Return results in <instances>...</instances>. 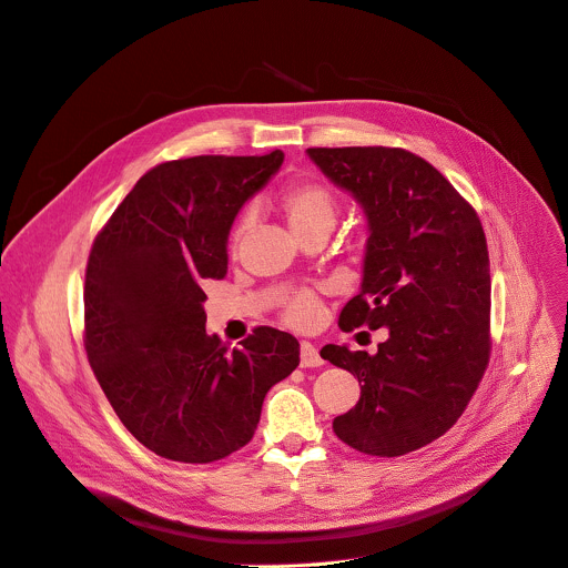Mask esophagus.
I'll return each instance as SVG.
<instances>
[{
    "instance_id": "obj_1",
    "label": "esophagus",
    "mask_w": 568,
    "mask_h": 568,
    "mask_svg": "<svg viewBox=\"0 0 568 568\" xmlns=\"http://www.w3.org/2000/svg\"><path fill=\"white\" fill-rule=\"evenodd\" d=\"M300 365L302 367H318V365H323V358H321V352H318L316 345H311L308 341L300 343Z\"/></svg>"
}]
</instances>
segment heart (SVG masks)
Wrapping results in <instances>:
<instances>
[{
	"label": "heart",
	"instance_id": "obj_1",
	"mask_svg": "<svg viewBox=\"0 0 568 568\" xmlns=\"http://www.w3.org/2000/svg\"><path fill=\"white\" fill-rule=\"evenodd\" d=\"M277 205L297 239L311 232L329 234L336 225L338 210H341L338 199L332 189L325 182L311 180V178L295 180L288 186H284ZM245 227H247V216H239L230 227V234H227L230 252L239 250ZM321 316H323V306H321V300L313 293L293 295L284 308V321L297 329L313 327L321 321Z\"/></svg>",
	"mask_w": 568,
	"mask_h": 568
}]
</instances>
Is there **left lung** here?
I'll use <instances>...</instances> for the list:
<instances>
[{
	"label": "left lung",
	"instance_id": "1",
	"mask_svg": "<svg viewBox=\"0 0 568 568\" xmlns=\"http://www.w3.org/2000/svg\"><path fill=\"white\" fill-rule=\"evenodd\" d=\"M361 203L369 239L363 284L338 327H386L376 354L325 345L321 356L361 384L334 419L352 449L395 458L445 435L489 363V252L476 210L424 158L390 146L308 149Z\"/></svg>",
	"mask_w": 568,
	"mask_h": 568
}]
</instances>
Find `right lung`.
I'll list each match as a JSON object with an SVG mask.
<instances>
[{
  "label": "right lung",
  "mask_w": 568,
  "mask_h": 568,
  "mask_svg": "<svg viewBox=\"0 0 568 568\" xmlns=\"http://www.w3.org/2000/svg\"><path fill=\"white\" fill-rule=\"evenodd\" d=\"M284 160L196 155L146 171L94 236L83 343L121 424L153 454L205 465L245 447L300 343L255 327L232 352L205 332V280L227 271L241 205Z\"/></svg>",
  "instance_id": "right-lung-1"
}]
</instances>
